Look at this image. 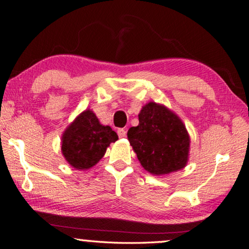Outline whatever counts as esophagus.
Segmentation results:
<instances>
[{
	"label": "esophagus",
	"instance_id": "34e87169",
	"mask_svg": "<svg viewBox=\"0 0 249 249\" xmlns=\"http://www.w3.org/2000/svg\"><path fill=\"white\" fill-rule=\"evenodd\" d=\"M117 133H118V136H119V138H124L125 133H127V132H125L124 129H118Z\"/></svg>",
	"mask_w": 249,
	"mask_h": 249
}]
</instances>
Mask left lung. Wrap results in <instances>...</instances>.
I'll use <instances>...</instances> for the list:
<instances>
[{
  "label": "left lung",
  "instance_id": "1",
  "mask_svg": "<svg viewBox=\"0 0 249 249\" xmlns=\"http://www.w3.org/2000/svg\"><path fill=\"white\" fill-rule=\"evenodd\" d=\"M128 140L148 172L162 175L184 168L190 138L172 111L149 103L139 113V124L128 130Z\"/></svg>",
  "mask_w": 249,
  "mask_h": 249
}]
</instances>
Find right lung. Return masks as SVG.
Returning <instances> with one entry per match:
<instances>
[{"label":"right lung","mask_w":249,"mask_h":249,"mask_svg":"<svg viewBox=\"0 0 249 249\" xmlns=\"http://www.w3.org/2000/svg\"><path fill=\"white\" fill-rule=\"evenodd\" d=\"M117 140V133L109 125L100 124L95 113L86 110L65 131L62 151L69 164L85 170L95 165L109 144Z\"/></svg>","instance_id":"1"}]
</instances>
